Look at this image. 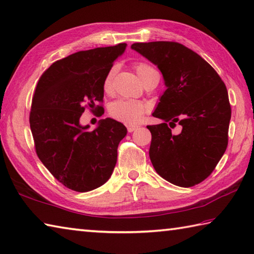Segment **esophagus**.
I'll return each instance as SVG.
<instances>
[{
	"instance_id": "obj_1",
	"label": "esophagus",
	"mask_w": 254,
	"mask_h": 254,
	"mask_svg": "<svg viewBox=\"0 0 254 254\" xmlns=\"http://www.w3.org/2000/svg\"><path fill=\"white\" fill-rule=\"evenodd\" d=\"M139 127L137 126H127V132H133V131H135L136 128Z\"/></svg>"
}]
</instances>
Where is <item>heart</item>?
<instances>
[{"instance_id":"heart-1","label":"heart","mask_w":254,"mask_h":254,"mask_svg":"<svg viewBox=\"0 0 254 254\" xmlns=\"http://www.w3.org/2000/svg\"><path fill=\"white\" fill-rule=\"evenodd\" d=\"M134 68L137 76H139V79L142 82L150 74H152V73H155V70L153 67L150 66L149 64L142 62L135 63ZM115 71H117V68L113 66L111 70L108 72L107 76H105V79L103 81V90L105 92H109L111 90L112 80ZM147 111H149V107H147L145 103L141 102V101L130 99L115 100L109 107V114L111 115L113 119L127 124L137 123Z\"/></svg>"}]
</instances>
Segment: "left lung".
<instances>
[{"label":"left lung","instance_id":"1","mask_svg":"<svg viewBox=\"0 0 254 254\" xmlns=\"http://www.w3.org/2000/svg\"><path fill=\"white\" fill-rule=\"evenodd\" d=\"M131 48L158 65L167 86L153 112L164 123L146 127L155 171L179 187L201 183L228 146L231 107L227 86L204 59L181 43L158 41ZM177 123L183 131L172 135Z\"/></svg>","mask_w":254,"mask_h":254}]
</instances>
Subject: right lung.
<instances>
[{"mask_svg":"<svg viewBox=\"0 0 254 254\" xmlns=\"http://www.w3.org/2000/svg\"><path fill=\"white\" fill-rule=\"evenodd\" d=\"M126 48L120 43L73 53L54 62L36 84L30 112L35 152L51 174L73 191L103 186L117 164L127 127L108 118L87 131L80 118L86 108L100 111V117L104 113L103 81Z\"/></svg>","mask_w":254,"mask_h":254,"instance_id":"obj_1","label":"right lung"}]
</instances>
